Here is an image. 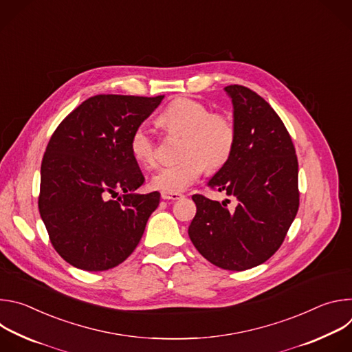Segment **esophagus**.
<instances>
[{"instance_id": "obj_1", "label": "esophagus", "mask_w": 352, "mask_h": 352, "mask_svg": "<svg viewBox=\"0 0 352 352\" xmlns=\"http://www.w3.org/2000/svg\"><path fill=\"white\" fill-rule=\"evenodd\" d=\"M162 197L166 199V200H178L182 197V193H178V192H162Z\"/></svg>"}]
</instances>
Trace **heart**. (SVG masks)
I'll return each mask as SVG.
<instances>
[{
	"label": "heart",
	"mask_w": 352,
	"mask_h": 352,
	"mask_svg": "<svg viewBox=\"0 0 352 352\" xmlns=\"http://www.w3.org/2000/svg\"><path fill=\"white\" fill-rule=\"evenodd\" d=\"M160 126L170 135H184L179 147V162L160 167L150 178V185L164 192H182L189 188L205 168L216 171L231 157L236 131L232 121L189 97H179L162 111ZM132 157L144 167L157 162V146L144 125L133 129L129 138Z\"/></svg>",
	"instance_id": "b5f03b06"
}]
</instances>
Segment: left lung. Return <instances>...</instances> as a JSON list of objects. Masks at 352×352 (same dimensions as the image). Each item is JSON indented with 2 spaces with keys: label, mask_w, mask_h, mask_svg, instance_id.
Wrapping results in <instances>:
<instances>
[{
  "label": "left lung",
  "mask_w": 352,
  "mask_h": 352,
  "mask_svg": "<svg viewBox=\"0 0 352 352\" xmlns=\"http://www.w3.org/2000/svg\"><path fill=\"white\" fill-rule=\"evenodd\" d=\"M234 107L236 140L209 186L235 200L232 209L193 195L188 228L199 254L232 272L259 266L281 246L299 208L298 160L291 136L263 97L241 85L224 87Z\"/></svg>",
  "instance_id": "left-lung-1"
}]
</instances>
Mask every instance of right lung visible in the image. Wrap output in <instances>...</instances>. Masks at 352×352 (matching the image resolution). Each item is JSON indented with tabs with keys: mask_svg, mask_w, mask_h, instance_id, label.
<instances>
[{
	"mask_svg": "<svg viewBox=\"0 0 352 352\" xmlns=\"http://www.w3.org/2000/svg\"><path fill=\"white\" fill-rule=\"evenodd\" d=\"M163 98L93 96L50 139L40 170L38 212L54 249L69 265L109 270L138 246L160 193H133L144 177L129 152V138Z\"/></svg>",
	"mask_w": 352,
	"mask_h": 352,
	"instance_id": "obj_1",
	"label": "right lung"
}]
</instances>
